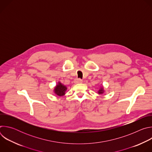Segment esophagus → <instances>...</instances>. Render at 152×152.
Segmentation results:
<instances>
[{
  "label": "esophagus",
  "mask_w": 152,
  "mask_h": 152,
  "mask_svg": "<svg viewBox=\"0 0 152 152\" xmlns=\"http://www.w3.org/2000/svg\"><path fill=\"white\" fill-rule=\"evenodd\" d=\"M83 82V80L80 79H76L75 80V83H82Z\"/></svg>",
  "instance_id": "esophagus-1"
}]
</instances>
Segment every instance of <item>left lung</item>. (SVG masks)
Segmentation results:
<instances>
[{
    "label": "left lung",
    "mask_w": 152,
    "mask_h": 152,
    "mask_svg": "<svg viewBox=\"0 0 152 152\" xmlns=\"http://www.w3.org/2000/svg\"><path fill=\"white\" fill-rule=\"evenodd\" d=\"M103 89H102V88H101V89L99 91V94H102V93H103Z\"/></svg>",
    "instance_id": "1"
}]
</instances>
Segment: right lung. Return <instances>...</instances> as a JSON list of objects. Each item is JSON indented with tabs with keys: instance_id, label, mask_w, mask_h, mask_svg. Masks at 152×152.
I'll return each instance as SVG.
<instances>
[{
	"instance_id": "1",
	"label": "right lung",
	"mask_w": 152,
	"mask_h": 152,
	"mask_svg": "<svg viewBox=\"0 0 152 152\" xmlns=\"http://www.w3.org/2000/svg\"><path fill=\"white\" fill-rule=\"evenodd\" d=\"M67 90L66 86H64L61 83H59L58 85H56V87L55 88V93L59 96H61L65 94V92H66Z\"/></svg>"
}]
</instances>
